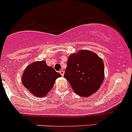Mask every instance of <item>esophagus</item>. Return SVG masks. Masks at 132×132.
<instances>
[{
  "label": "esophagus",
  "mask_w": 132,
  "mask_h": 132,
  "mask_svg": "<svg viewBox=\"0 0 132 132\" xmlns=\"http://www.w3.org/2000/svg\"><path fill=\"white\" fill-rule=\"evenodd\" d=\"M59 73H60V74L62 75V76H63V75H64V71L63 70H60L59 71Z\"/></svg>",
  "instance_id": "esophagus-1"
}]
</instances>
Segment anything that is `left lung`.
I'll list each match as a JSON object with an SVG mask.
<instances>
[{
    "mask_svg": "<svg viewBox=\"0 0 132 132\" xmlns=\"http://www.w3.org/2000/svg\"><path fill=\"white\" fill-rule=\"evenodd\" d=\"M64 77L75 94L88 97L97 92L104 79L103 62L89 50H80L68 58Z\"/></svg>",
    "mask_w": 132,
    "mask_h": 132,
    "instance_id": "1",
    "label": "left lung"
}]
</instances>
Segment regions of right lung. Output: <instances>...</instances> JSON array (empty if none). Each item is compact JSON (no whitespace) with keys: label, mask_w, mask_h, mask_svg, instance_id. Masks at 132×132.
<instances>
[{"label":"right lung","mask_w":132,"mask_h":132,"mask_svg":"<svg viewBox=\"0 0 132 132\" xmlns=\"http://www.w3.org/2000/svg\"><path fill=\"white\" fill-rule=\"evenodd\" d=\"M61 75L47 65L45 61L35 62L26 68L22 76L24 87L32 94L43 97L52 89L56 78Z\"/></svg>","instance_id":"right-lung-1"}]
</instances>
